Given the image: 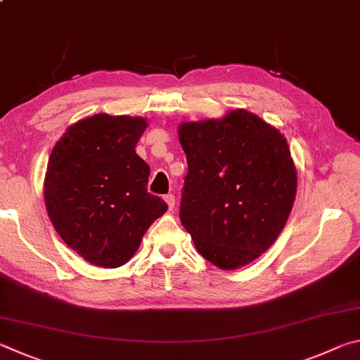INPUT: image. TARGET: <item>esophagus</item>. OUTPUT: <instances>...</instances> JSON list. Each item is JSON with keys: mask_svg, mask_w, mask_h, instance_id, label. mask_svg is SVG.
Returning <instances> with one entry per match:
<instances>
[{"mask_svg": "<svg viewBox=\"0 0 360 360\" xmlns=\"http://www.w3.org/2000/svg\"><path fill=\"white\" fill-rule=\"evenodd\" d=\"M164 200H166L169 210L172 212L174 207H175V196H174V194H167V196H164Z\"/></svg>", "mask_w": 360, "mask_h": 360, "instance_id": "34e87169", "label": "esophagus"}]
</instances>
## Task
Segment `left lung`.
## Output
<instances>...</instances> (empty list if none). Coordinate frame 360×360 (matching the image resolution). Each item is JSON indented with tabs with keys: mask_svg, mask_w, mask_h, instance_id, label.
<instances>
[{
	"mask_svg": "<svg viewBox=\"0 0 360 360\" xmlns=\"http://www.w3.org/2000/svg\"><path fill=\"white\" fill-rule=\"evenodd\" d=\"M188 161L180 221L223 270L266 253L291 213L297 172L281 132L245 109L179 126Z\"/></svg>",
	"mask_w": 360,
	"mask_h": 360,
	"instance_id": "obj_1",
	"label": "left lung"
}]
</instances>
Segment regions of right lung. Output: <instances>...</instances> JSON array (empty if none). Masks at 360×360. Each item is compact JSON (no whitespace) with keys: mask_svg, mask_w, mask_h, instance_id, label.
I'll return each mask as SVG.
<instances>
[{"mask_svg":"<svg viewBox=\"0 0 360 360\" xmlns=\"http://www.w3.org/2000/svg\"><path fill=\"white\" fill-rule=\"evenodd\" d=\"M142 117L96 113L69 126L50 153L44 200L55 231L86 262H128L167 204L147 191L150 167L136 153Z\"/></svg>","mask_w":360,"mask_h":360,"instance_id":"add662e5","label":"right lung"}]
</instances>
